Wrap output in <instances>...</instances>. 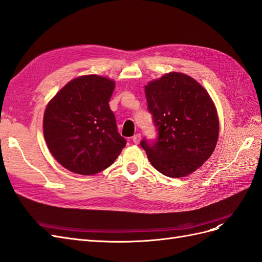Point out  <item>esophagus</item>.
<instances>
[{
	"mask_svg": "<svg viewBox=\"0 0 262 262\" xmlns=\"http://www.w3.org/2000/svg\"><path fill=\"white\" fill-rule=\"evenodd\" d=\"M140 140H141V134H134V136L132 137V141H133V143H136V144H139L140 143Z\"/></svg>",
	"mask_w": 262,
	"mask_h": 262,
	"instance_id": "esophagus-1",
	"label": "esophagus"
}]
</instances>
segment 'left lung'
I'll return each mask as SVG.
<instances>
[{
    "mask_svg": "<svg viewBox=\"0 0 262 262\" xmlns=\"http://www.w3.org/2000/svg\"><path fill=\"white\" fill-rule=\"evenodd\" d=\"M147 109L157 131L141 146L163 175L179 178L196 170L212 155L219 117L208 92L192 77L171 72L145 85Z\"/></svg>",
    "mask_w": 262,
    "mask_h": 262,
    "instance_id": "8db88e82",
    "label": "left lung"
}]
</instances>
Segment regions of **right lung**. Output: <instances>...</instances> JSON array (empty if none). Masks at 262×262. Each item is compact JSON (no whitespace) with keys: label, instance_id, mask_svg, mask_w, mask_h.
Masks as SVG:
<instances>
[{"label":"right lung","instance_id":"right-lung-1","mask_svg":"<svg viewBox=\"0 0 262 262\" xmlns=\"http://www.w3.org/2000/svg\"><path fill=\"white\" fill-rule=\"evenodd\" d=\"M114 90L109 78L85 75L69 82L47 106L45 140L70 171L95 175L109 167L125 146L108 104Z\"/></svg>","mask_w":262,"mask_h":262}]
</instances>
